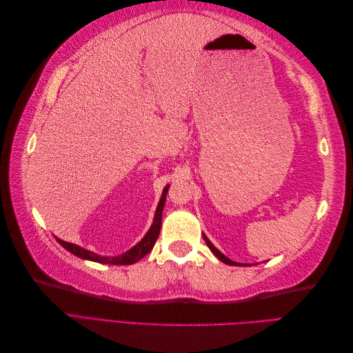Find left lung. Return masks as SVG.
Returning <instances> with one entry per match:
<instances>
[{
	"mask_svg": "<svg viewBox=\"0 0 353 353\" xmlns=\"http://www.w3.org/2000/svg\"><path fill=\"white\" fill-rule=\"evenodd\" d=\"M205 241H206V244L209 245V249H210L213 253H215V256H216L218 259H221L222 262H225V263H228V265H239L237 262H232L231 259H228L227 256H223V254H222V253H221V252H219V250L215 248V245H213V244H212V243L208 240V237H206V236H205Z\"/></svg>",
	"mask_w": 353,
	"mask_h": 353,
	"instance_id": "1",
	"label": "left lung"
}]
</instances>
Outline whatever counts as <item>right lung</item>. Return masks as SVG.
<instances>
[{"label":"right lung","instance_id":"add662e5","mask_svg":"<svg viewBox=\"0 0 353 353\" xmlns=\"http://www.w3.org/2000/svg\"><path fill=\"white\" fill-rule=\"evenodd\" d=\"M168 190H169V187H165L162 199H160L159 206H157V209H156L154 222H153L152 228L148 230V232L145 234V237H144L140 243H138L137 245H134V248H132L131 250H128V252L123 253V254L114 256V258H108V256H99V254H95V253H92V252H90V250H85V249L79 248V245H77V244L63 241V240H60V239H56V240H57L66 250H69L70 253H73L74 256H78V258H82V259H88V261L100 262V263H109V265H132V263L138 262L140 259H143L144 256L153 249V245H154V243H156V240H157V237H159L160 227H162V210H163V206H165V200H166Z\"/></svg>","mask_w":353,"mask_h":353}]
</instances>
